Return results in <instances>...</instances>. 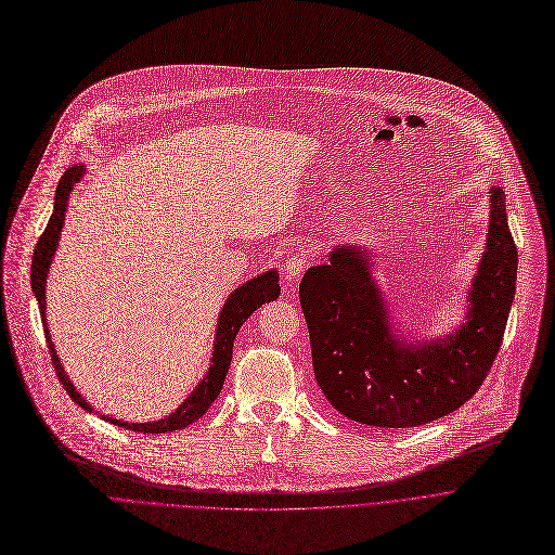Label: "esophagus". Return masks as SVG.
<instances>
[{
    "label": "esophagus",
    "instance_id": "obj_1",
    "mask_svg": "<svg viewBox=\"0 0 555 555\" xmlns=\"http://www.w3.org/2000/svg\"><path fill=\"white\" fill-rule=\"evenodd\" d=\"M306 269H308L306 254H293V256L286 258L282 275H284V280H297Z\"/></svg>",
    "mask_w": 555,
    "mask_h": 555
}]
</instances>
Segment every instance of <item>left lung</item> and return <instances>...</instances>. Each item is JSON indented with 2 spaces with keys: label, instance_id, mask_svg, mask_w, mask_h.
Instances as JSON below:
<instances>
[{
  "label": "left lung",
  "instance_id": "left-lung-1",
  "mask_svg": "<svg viewBox=\"0 0 555 555\" xmlns=\"http://www.w3.org/2000/svg\"><path fill=\"white\" fill-rule=\"evenodd\" d=\"M516 269L505 194L494 185L486 251L466 295V321L447 337L406 344L389 325L367 251L357 245L332 249L327 262L310 267L299 284L314 378L325 400L348 420L378 428H411L460 409L496 359Z\"/></svg>",
  "mask_w": 555,
  "mask_h": 555
}]
</instances>
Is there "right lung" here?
<instances>
[{
    "instance_id": "right-lung-1",
    "label": "right lung",
    "mask_w": 555,
    "mask_h": 555,
    "mask_svg": "<svg viewBox=\"0 0 555 555\" xmlns=\"http://www.w3.org/2000/svg\"><path fill=\"white\" fill-rule=\"evenodd\" d=\"M85 175V166H72L65 170V175L61 177L59 185H56V196H54V211L48 220V228L41 234L37 247H35V256H33V271H30V280H33V293L37 297L41 317H43V327H46V341H48V350L56 370V376L63 385V389L69 393V398L82 406L85 411H93L91 404L76 391L74 383L67 378L52 337L50 330L46 323V280H48V271L52 264V258L56 254V245L61 241V232H63V223H65V211H67V201L69 194L74 190V185L82 179ZM280 273L275 269L260 273L258 278L249 280L247 284L238 286L225 301V306L220 308L218 314V325H216V339H214V352H211V365L205 372L203 380L194 387V391L183 400V404H179L170 415L157 420V422H122L118 417H104L111 424L125 426L129 430H138V433H172L177 428H183L188 424H192L194 420H198L209 406L211 402L218 398L220 389H223L225 376L230 372V363H232V354H234V339L238 335L241 325L254 314V310H258L262 304L278 299L280 295Z\"/></svg>"
}]
</instances>
